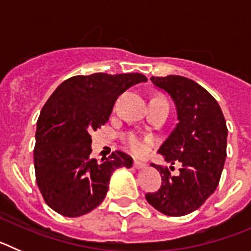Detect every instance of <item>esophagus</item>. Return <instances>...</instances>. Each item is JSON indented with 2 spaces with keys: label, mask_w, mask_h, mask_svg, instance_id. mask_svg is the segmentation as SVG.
<instances>
[{
  "label": "esophagus",
  "mask_w": 251,
  "mask_h": 251,
  "mask_svg": "<svg viewBox=\"0 0 251 251\" xmlns=\"http://www.w3.org/2000/svg\"><path fill=\"white\" fill-rule=\"evenodd\" d=\"M133 166H134V168H137V170H141V168L146 167V163L145 162H141V161H137V159H134V162H133Z\"/></svg>",
  "instance_id": "obj_1"
}]
</instances>
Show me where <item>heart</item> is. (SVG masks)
I'll list each match as a JSON object with an SVG mask.
<instances>
[{"instance_id":"heart-1","label":"heart","mask_w":251,"mask_h":251,"mask_svg":"<svg viewBox=\"0 0 251 251\" xmlns=\"http://www.w3.org/2000/svg\"><path fill=\"white\" fill-rule=\"evenodd\" d=\"M128 147L130 148L133 153L141 154V153H143L147 150V141L136 136V134H129L128 136Z\"/></svg>"}]
</instances>
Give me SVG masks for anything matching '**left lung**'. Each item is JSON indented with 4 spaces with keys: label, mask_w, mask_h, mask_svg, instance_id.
<instances>
[{
    "label": "left lung",
    "mask_w": 251,
    "mask_h": 251,
    "mask_svg": "<svg viewBox=\"0 0 251 251\" xmlns=\"http://www.w3.org/2000/svg\"><path fill=\"white\" fill-rule=\"evenodd\" d=\"M151 81L170 95L178 121L158 153L171 165L178 161L181 168L174 176L168 168L151 163L159 171L162 185L146 200L162 214L183 216L200 207L219 185L226 158V122L219 103L196 81L181 75L152 76Z\"/></svg>",
    "instance_id": "obj_1"
}]
</instances>
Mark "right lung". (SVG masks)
<instances>
[{
	"label": "right lung",
	"mask_w": 251,
	"mask_h": 251,
	"mask_svg": "<svg viewBox=\"0 0 251 251\" xmlns=\"http://www.w3.org/2000/svg\"><path fill=\"white\" fill-rule=\"evenodd\" d=\"M147 81L139 73L76 75L56 88L37 119L35 174L44 200L57 214L77 217L104 200L109 179L133 159L115 151L98 162L90 157V133L109 119L115 100L130 86Z\"/></svg>",
	"instance_id": "add662e5"
}]
</instances>
